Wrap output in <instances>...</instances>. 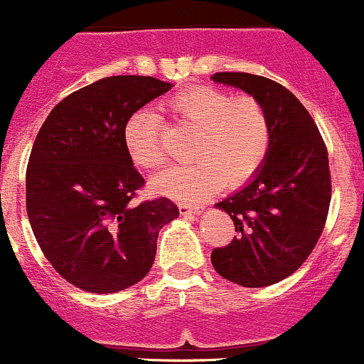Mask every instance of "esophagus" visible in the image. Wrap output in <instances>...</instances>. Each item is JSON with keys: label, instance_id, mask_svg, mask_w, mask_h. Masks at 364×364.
I'll return each instance as SVG.
<instances>
[{"label": "esophagus", "instance_id": "obj_1", "mask_svg": "<svg viewBox=\"0 0 364 364\" xmlns=\"http://www.w3.org/2000/svg\"><path fill=\"white\" fill-rule=\"evenodd\" d=\"M178 210H181V214H200V212H203V207L201 205L178 203Z\"/></svg>", "mask_w": 364, "mask_h": 364}]
</instances>
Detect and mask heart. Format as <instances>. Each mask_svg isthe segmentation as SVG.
Masks as SVG:
<instances>
[{
  "label": "heart",
  "instance_id": "obj_1",
  "mask_svg": "<svg viewBox=\"0 0 364 364\" xmlns=\"http://www.w3.org/2000/svg\"><path fill=\"white\" fill-rule=\"evenodd\" d=\"M168 109L177 120L200 131L189 166H171L152 178L156 193L175 200H201L223 183L240 186L264 166L272 127L265 107L253 97H233L214 86H189L173 95ZM124 141L132 163L145 170L163 164L161 120L138 111L127 120Z\"/></svg>",
  "mask_w": 364,
  "mask_h": 364
}]
</instances>
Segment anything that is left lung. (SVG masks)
<instances>
[{
    "label": "left lung",
    "instance_id": "left-lung-1",
    "mask_svg": "<svg viewBox=\"0 0 364 364\" xmlns=\"http://www.w3.org/2000/svg\"><path fill=\"white\" fill-rule=\"evenodd\" d=\"M212 81L233 86L265 107L271 150L242 189L215 203L232 218L237 235L215 247L218 274L247 289L274 285L304 264L327 219L331 175L327 149L301 100L272 79L218 72Z\"/></svg>",
    "mask_w": 364,
    "mask_h": 364
}]
</instances>
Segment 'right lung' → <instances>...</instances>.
<instances>
[{"label":"right lung","instance_id":"add662e5","mask_svg":"<svg viewBox=\"0 0 364 364\" xmlns=\"http://www.w3.org/2000/svg\"><path fill=\"white\" fill-rule=\"evenodd\" d=\"M113 75L65 97L42 124L26 170V210L42 253L61 278L114 294L149 274L157 235L178 218L168 198L134 205L145 178L124 141L129 118L171 88Z\"/></svg>","mask_w":364,"mask_h":364}]
</instances>
